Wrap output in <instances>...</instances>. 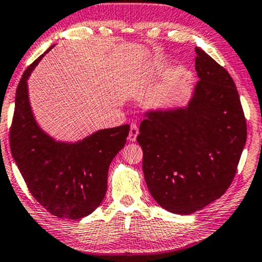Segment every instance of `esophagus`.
Here are the masks:
<instances>
[{"instance_id": "obj_1", "label": "esophagus", "mask_w": 262, "mask_h": 262, "mask_svg": "<svg viewBox=\"0 0 262 262\" xmlns=\"http://www.w3.org/2000/svg\"><path fill=\"white\" fill-rule=\"evenodd\" d=\"M139 134V127L136 126L135 123H133L130 126V130H129V135H128V140L132 142H134L136 140V136Z\"/></svg>"}]
</instances>
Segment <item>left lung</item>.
Masks as SVG:
<instances>
[{"mask_svg": "<svg viewBox=\"0 0 262 262\" xmlns=\"http://www.w3.org/2000/svg\"><path fill=\"white\" fill-rule=\"evenodd\" d=\"M194 51L200 80L187 105L147 110L136 138L150 194L179 215L202 210L226 192L247 139L233 78L203 50Z\"/></svg>", "mask_w": 262, "mask_h": 262, "instance_id": "obj_1", "label": "left lung"}]
</instances>
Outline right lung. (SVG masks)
I'll use <instances>...</instances> for the list:
<instances>
[{"label": "right lung", "instance_id": "add662e5", "mask_svg": "<svg viewBox=\"0 0 262 262\" xmlns=\"http://www.w3.org/2000/svg\"><path fill=\"white\" fill-rule=\"evenodd\" d=\"M53 46L21 77L9 134L10 150L35 200L54 216L79 220L102 203L110 163L124 147L130 127L101 129L76 142L57 141L40 128L29 103L27 80Z\"/></svg>", "mask_w": 262, "mask_h": 262}]
</instances>
